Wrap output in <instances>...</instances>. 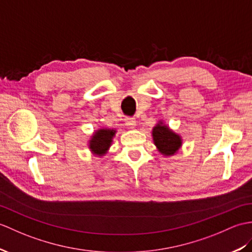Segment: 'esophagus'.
<instances>
[{
    "instance_id": "esophagus-1",
    "label": "esophagus",
    "mask_w": 252,
    "mask_h": 252,
    "mask_svg": "<svg viewBox=\"0 0 252 252\" xmlns=\"http://www.w3.org/2000/svg\"><path fill=\"white\" fill-rule=\"evenodd\" d=\"M126 124L128 126H136V120L132 118V117H126Z\"/></svg>"
}]
</instances>
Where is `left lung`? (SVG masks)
Wrapping results in <instances>:
<instances>
[{
    "instance_id": "1",
    "label": "left lung",
    "mask_w": 252,
    "mask_h": 252,
    "mask_svg": "<svg viewBox=\"0 0 252 252\" xmlns=\"http://www.w3.org/2000/svg\"><path fill=\"white\" fill-rule=\"evenodd\" d=\"M153 135L155 144L163 155H174L181 146V139L177 134L173 133L167 126L161 124L154 127Z\"/></svg>"
}]
</instances>
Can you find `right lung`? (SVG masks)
<instances>
[{
    "label": "right lung",
    "mask_w": 252,
    "mask_h": 252,
    "mask_svg": "<svg viewBox=\"0 0 252 252\" xmlns=\"http://www.w3.org/2000/svg\"><path fill=\"white\" fill-rule=\"evenodd\" d=\"M115 132V130H107V128L98 130L90 140V149L96 155H104L112 143Z\"/></svg>",
    "instance_id": "obj_1"
}]
</instances>
